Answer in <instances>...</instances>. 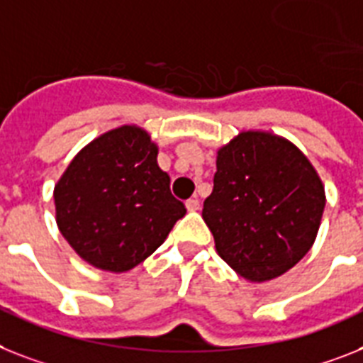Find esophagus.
I'll return each instance as SVG.
<instances>
[{
    "label": "esophagus",
    "mask_w": 363,
    "mask_h": 363,
    "mask_svg": "<svg viewBox=\"0 0 363 363\" xmlns=\"http://www.w3.org/2000/svg\"><path fill=\"white\" fill-rule=\"evenodd\" d=\"M185 208H187V211H199L200 209L199 199H189L187 202H185Z\"/></svg>",
    "instance_id": "1"
}]
</instances>
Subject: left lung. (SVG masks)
Masks as SVG:
<instances>
[{
	"instance_id": "8db88e82",
	"label": "left lung",
	"mask_w": 363,
	"mask_h": 363,
	"mask_svg": "<svg viewBox=\"0 0 363 363\" xmlns=\"http://www.w3.org/2000/svg\"><path fill=\"white\" fill-rule=\"evenodd\" d=\"M325 185L282 135L242 130L217 150L213 191L202 218L215 250L247 282L282 277L315 242Z\"/></svg>"
}]
</instances>
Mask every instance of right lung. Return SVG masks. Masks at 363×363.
Masks as SVG:
<instances>
[{"instance_id": "right-lung-1", "label": "right lung", "mask_w": 363, "mask_h": 363, "mask_svg": "<svg viewBox=\"0 0 363 363\" xmlns=\"http://www.w3.org/2000/svg\"><path fill=\"white\" fill-rule=\"evenodd\" d=\"M157 145L137 124L98 135L53 189L59 232L77 256L107 272H128L157 250L185 215L157 164Z\"/></svg>"}]
</instances>
